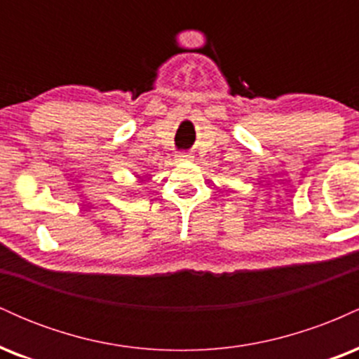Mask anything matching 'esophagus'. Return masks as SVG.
<instances>
[{
	"mask_svg": "<svg viewBox=\"0 0 359 359\" xmlns=\"http://www.w3.org/2000/svg\"><path fill=\"white\" fill-rule=\"evenodd\" d=\"M175 160L177 162H191L192 156L189 154H185V151H180V154L175 155Z\"/></svg>",
	"mask_w": 359,
	"mask_h": 359,
	"instance_id": "1",
	"label": "esophagus"
}]
</instances>
